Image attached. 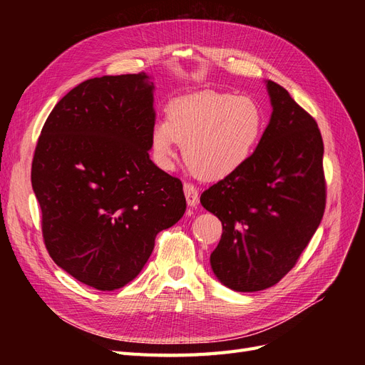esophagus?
I'll return each instance as SVG.
<instances>
[{
    "instance_id": "esophagus-1",
    "label": "esophagus",
    "mask_w": 365,
    "mask_h": 365,
    "mask_svg": "<svg viewBox=\"0 0 365 365\" xmlns=\"http://www.w3.org/2000/svg\"><path fill=\"white\" fill-rule=\"evenodd\" d=\"M184 193H185L187 204H189L190 207H195L197 204V201H200V192H197L195 184L184 182Z\"/></svg>"
}]
</instances>
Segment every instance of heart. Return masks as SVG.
<instances>
[{"instance_id":"heart-1","label":"heart","mask_w":365,"mask_h":365,"mask_svg":"<svg viewBox=\"0 0 365 365\" xmlns=\"http://www.w3.org/2000/svg\"><path fill=\"white\" fill-rule=\"evenodd\" d=\"M264 128L262 108L250 97L204 91L176 98L168 118L152 129L158 160L169 164L181 143L190 169L207 180H220L245 165Z\"/></svg>"}]
</instances>
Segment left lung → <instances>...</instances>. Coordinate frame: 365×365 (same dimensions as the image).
Returning <instances> with one entry per match:
<instances>
[{
    "mask_svg": "<svg viewBox=\"0 0 365 365\" xmlns=\"http://www.w3.org/2000/svg\"><path fill=\"white\" fill-rule=\"evenodd\" d=\"M268 91L272 115L252 157L201 195L204 208L222 222L212 269L239 292L279 283L326 208L324 145L317 121L279 83L268 81Z\"/></svg>",
    "mask_w": 365,
    "mask_h": 365,
    "instance_id": "1",
    "label": "left lung"
}]
</instances>
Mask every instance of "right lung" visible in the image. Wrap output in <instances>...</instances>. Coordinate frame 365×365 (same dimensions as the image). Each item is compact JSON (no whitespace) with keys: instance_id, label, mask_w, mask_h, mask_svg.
<instances>
[{"instance_id":"1","label":"right lung","mask_w":365,"mask_h":365,"mask_svg":"<svg viewBox=\"0 0 365 365\" xmlns=\"http://www.w3.org/2000/svg\"><path fill=\"white\" fill-rule=\"evenodd\" d=\"M152 91L145 73L79 83L53 108L33 155L50 257L98 291L134 280L157 235L185 212L182 182L149 158Z\"/></svg>"}]
</instances>
